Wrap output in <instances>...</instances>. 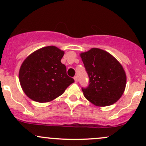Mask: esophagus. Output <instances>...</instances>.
Segmentation results:
<instances>
[{
	"label": "esophagus",
	"mask_w": 146,
	"mask_h": 146,
	"mask_svg": "<svg viewBox=\"0 0 146 146\" xmlns=\"http://www.w3.org/2000/svg\"><path fill=\"white\" fill-rule=\"evenodd\" d=\"M74 78V80H75V82H78V77H77V76H75L74 78Z\"/></svg>",
	"instance_id": "34e87169"
}]
</instances>
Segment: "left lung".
<instances>
[{"label":"left lung","instance_id":"left-lung-1","mask_svg":"<svg viewBox=\"0 0 146 146\" xmlns=\"http://www.w3.org/2000/svg\"><path fill=\"white\" fill-rule=\"evenodd\" d=\"M89 77V84L82 88L87 100L97 106H108L119 100L126 85L121 64L107 51L98 48L80 53Z\"/></svg>","mask_w":146,"mask_h":146}]
</instances>
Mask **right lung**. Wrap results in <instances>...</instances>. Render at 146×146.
<instances>
[{
    "label": "right lung",
    "mask_w": 146,
    "mask_h": 146,
    "mask_svg": "<svg viewBox=\"0 0 146 146\" xmlns=\"http://www.w3.org/2000/svg\"><path fill=\"white\" fill-rule=\"evenodd\" d=\"M64 54L56 46H48L34 51L24 60L19 71V80L28 98L40 103L51 102L74 82L61 62Z\"/></svg>",
    "instance_id": "1"
}]
</instances>
